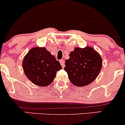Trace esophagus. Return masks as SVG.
Masks as SVG:
<instances>
[{
	"label": "esophagus",
	"instance_id": "esophagus-1",
	"mask_svg": "<svg viewBox=\"0 0 125 125\" xmlns=\"http://www.w3.org/2000/svg\"><path fill=\"white\" fill-rule=\"evenodd\" d=\"M60 63H61V64L63 68V67H64V66H65V64H64V60H63V59L60 60Z\"/></svg>",
	"mask_w": 125,
	"mask_h": 125
}]
</instances>
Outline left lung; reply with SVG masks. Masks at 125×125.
Masks as SVG:
<instances>
[{"label":"left lung","mask_w":125,"mask_h":125,"mask_svg":"<svg viewBox=\"0 0 125 125\" xmlns=\"http://www.w3.org/2000/svg\"><path fill=\"white\" fill-rule=\"evenodd\" d=\"M66 60L64 70L74 85L84 86L96 78L102 66V60L93 48H76Z\"/></svg>","instance_id":"1"}]
</instances>
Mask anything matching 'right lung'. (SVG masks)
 <instances>
[{"label": "right lung", "instance_id": "obj_1", "mask_svg": "<svg viewBox=\"0 0 125 125\" xmlns=\"http://www.w3.org/2000/svg\"><path fill=\"white\" fill-rule=\"evenodd\" d=\"M23 69L33 83L47 86L54 80L57 71L62 67L44 48H34L28 52L23 61Z\"/></svg>", "mask_w": 125, "mask_h": 125}]
</instances>
